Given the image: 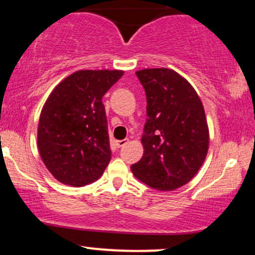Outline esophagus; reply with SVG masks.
I'll return each instance as SVG.
<instances>
[{"mask_svg": "<svg viewBox=\"0 0 255 255\" xmlns=\"http://www.w3.org/2000/svg\"><path fill=\"white\" fill-rule=\"evenodd\" d=\"M128 144V139H124V140H119V141H116V145H118V147H124L125 145Z\"/></svg>", "mask_w": 255, "mask_h": 255, "instance_id": "esophagus-1", "label": "esophagus"}]
</instances>
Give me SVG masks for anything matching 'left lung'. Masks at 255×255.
Segmentation results:
<instances>
[{
  "mask_svg": "<svg viewBox=\"0 0 255 255\" xmlns=\"http://www.w3.org/2000/svg\"><path fill=\"white\" fill-rule=\"evenodd\" d=\"M147 99L141 144L144 154L130 166L137 180L158 191L188 183L207 156L210 133L204 105L182 75L168 68L136 72Z\"/></svg>",
  "mask_w": 255,
  "mask_h": 255,
  "instance_id": "1",
  "label": "left lung"
}]
</instances>
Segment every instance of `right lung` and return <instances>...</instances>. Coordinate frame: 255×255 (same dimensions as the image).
<instances>
[{"mask_svg": "<svg viewBox=\"0 0 255 255\" xmlns=\"http://www.w3.org/2000/svg\"><path fill=\"white\" fill-rule=\"evenodd\" d=\"M124 75L119 69L74 72L51 91L40 111L37 145L43 163L63 184L81 187L103 175L111 159L102 98Z\"/></svg>", "mask_w": 255, "mask_h": 255, "instance_id": "add662e5", "label": "right lung"}]
</instances>
